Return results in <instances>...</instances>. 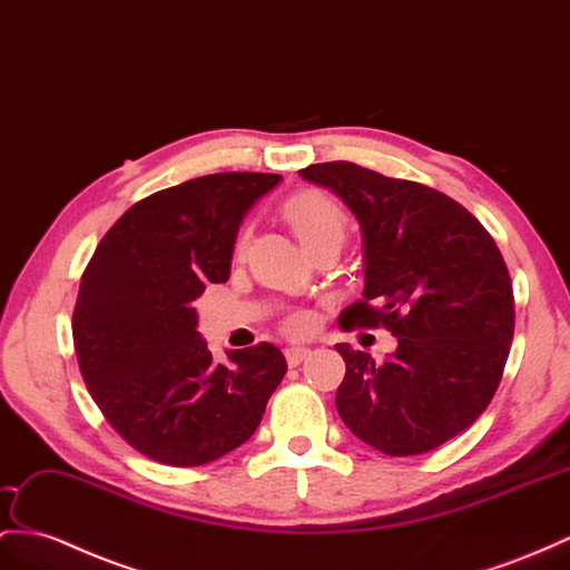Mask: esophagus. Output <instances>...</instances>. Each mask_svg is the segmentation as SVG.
<instances>
[{
  "mask_svg": "<svg viewBox=\"0 0 570 570\" xmlns=\"http://www.w3.org/2000/svg\"><path fill=\"white\" fill-rule=\"evenodd\" d=\"M284 354H286V363H288V366L296 368V366H301L305 356H311V348H305V346H291V348H286Z\"/></svg>",
  "mask_w": 570,
  "mask_h": 570,
  "instance_id": "34e87169",
  "label": "esophagus"
}]
</instances>
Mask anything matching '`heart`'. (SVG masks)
<instances>
[{
    "instance_id": "b5f03b06",
    "label": "heart",
    "mask_w": 570,
    "mask_h": 570,
    "mask_svg": "<svg viewBox=\"0 0 570 570\" xmlns=\"http://www.w3.org/2000/svg\"><path fill=\"white\" fill-rule=\"evenodd\" d=\"M284 214L288 218L291 228L296 230L298 240L303 243L305 250L325 243V240H344L346 230V218L344 212L323 193H301L294 195L284 204ZM253 230L250 226H243L236 233V240H233V255L243 257L247 253V245H250ZM311 330V320L305 315H291L286 320V332L288 334H305Z\"/></svg>"
}]
</instances>
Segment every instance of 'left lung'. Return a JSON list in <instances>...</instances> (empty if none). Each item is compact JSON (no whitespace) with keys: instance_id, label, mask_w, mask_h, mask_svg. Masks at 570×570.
<instances>
[{"instance_id":"1","label":"left lung","mask_w":570,"mask_h":570,"mask_svg":"<svg viewBox=\"0 0 570 570\" xmlns=\"http://www.w3.org/2000/svg\"><path fill=\"white\" fill-rule=\"evenodd\" d=\"M301 178L332 189L361 224L366 286L340 325H383L397 337L383 363L337 344L346 363L342 421L392 458L443 445L487 410L513 344L515 301L501 250L462 204L421 183L348 160L313 164Z\"/></svg>"}]
</instances>
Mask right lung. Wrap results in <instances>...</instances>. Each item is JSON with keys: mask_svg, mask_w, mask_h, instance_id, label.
I'll list each match as a JSON object with an SVG mask.
<instances>
[{"mask_svg": "<svg viewBox=\"0 0 570 570\" xmlns=\"http://www.w3.org/2000/svg\"><path fill=\"white\" fill-rule=\"evenodd\" d=\"M282 180L214 173L132 204L83 269L71 317L77 361L98 410L141 455L197 466L243 445L286 373L259 342L214 363L195 301L224 284L245 212Z\"/></svg>", "mask_w": 570, "mask_h": 570, "instance_id": "obj_1", "label": "right lung"}]
</instances>
